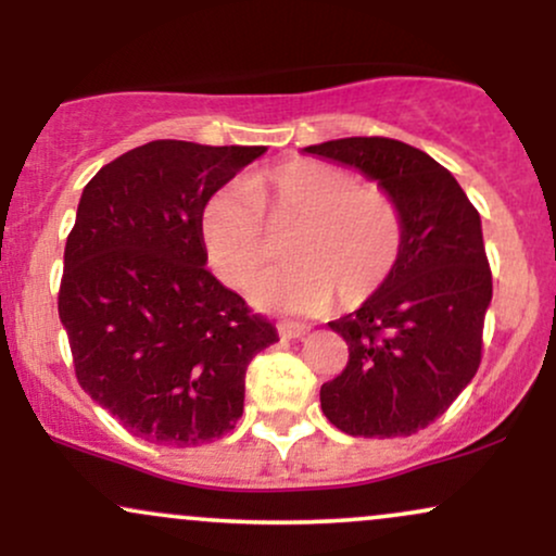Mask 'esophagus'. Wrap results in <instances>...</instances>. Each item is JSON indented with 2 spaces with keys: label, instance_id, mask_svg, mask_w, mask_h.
Listing matches in <instances>:
<instances>
[{
  "label": "esophagus",
  "instance_id": "1",
  "mask_svg": "<svg viewBox=\"0 0 556 556\" xmlns=\"http://www.w3.org/2000/svg\"><path fill=\"white\" fill-rule=\"evenodd\" d=\"M311 331L308 324H298V321H285L279 324V334L287 337V340H295V337H305Z\"/></svg>",
  "mask_w": 556,
  "mask_h": 556
}]
</instances>
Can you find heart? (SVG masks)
<instances>
[{"label": "heart", "mask_w": 556, "mask_h": 556, "mask_svg": "<svg viewBox=\"0 0 556 556\" xmlns=\"http://www.w3.org/2000/svg\"><path fill=\"white\" fill-rule=\"evenodd\" d=\"M271 232L285 242L287 266L251 287L258 305L318 314L337 298L358 305L387 282L405 242L397 198L376 182L314 159H290L216 188L198 216L208 264L229 285H248L271 256Z\"/></svg>", "instance_id": "obj_1"}]
</instances>
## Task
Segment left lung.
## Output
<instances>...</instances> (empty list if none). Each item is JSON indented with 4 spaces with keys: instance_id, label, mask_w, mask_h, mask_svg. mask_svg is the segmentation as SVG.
I'll list each match as a JSON object with an SVG mask.
<instances>
[{
    "instance_id": "1",
    "label": "left lung",
    "mask_w": 556,
    "mask_h": 556,
    "mask_svg": "<svg viewBox=\"0 0 556 556\" xmlns=\"http://www.w3.org/2000/svg\"><path fill=\"white\" fill-rule=\"evenodd\" d=\"M305 151L361 169L405 216L387 282L329 321L350 358L321 387V410L350 437H410L442 416L481 366L491 303L481 216L450 169L402 140L340 138Z\"/></svg>"
}]
</instances>
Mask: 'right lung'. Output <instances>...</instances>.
<instances>
[{"mask_svg":"<svg viewBox=\"0 0 556 556\" xmlns=\"http://www.w3.org/2000/svg\"><path fill=\"white\" fill-rule=\"evenodd\" d=\"M264 146L151 140L83 188L65 245L60 318L78 384L151 444L235 429L245 371L279 340L206 269L198 216Z\"/></svg>","mask_w":556,"mask_h":556,"instance_id":"obj_1","label":"right lung"}]
</instances>
